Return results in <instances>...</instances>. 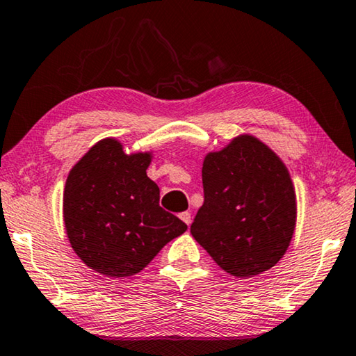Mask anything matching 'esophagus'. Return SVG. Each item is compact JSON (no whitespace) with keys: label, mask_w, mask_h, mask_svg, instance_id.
<instances>
[{"label":"esophagus","mask_w":356,"mask_h":356,"mask_svg":"<svg viewBox=\"0 0 356 356\" xmlns=\"http://www.w3.org/2000/svg\"><path fill=\"white\" fill-rule=\"evenodd\" d=\"M179 218H181V221H184L186 224H191V213L189 211H183V213H179Z\"/></svg>","instance_id":"34e87169"}]
</instances>
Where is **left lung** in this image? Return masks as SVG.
I'll list each match as a JSON object with an SVG mask.
<instances>
[{"mask_svg":"<svg viewBox=\"0 0 356 356\" xmlns=\"http://www.w3.org/2000/svg\"><path fill=\"white\" fill-rule=\"evenodd\" d=\"M204 205L191 234L222 270L238 278L277 264L296 229V191L288 168L254 135L234 136L207 152Z\"/></svg>","mask_w":356,"mask_h":356,"instance_id":"8db88e82","label":"left lung"}]
</instances>
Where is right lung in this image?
Here are the masks:
<instances>
[{"instance_id":"obj_1","label":"right lung","mask_w":356,"mask_h":356,"mask_svg":"<svg viewBox=\"0 0 356 356\" xmlns=\"http://www.w3.org/2000/svg\"><path fill=\"white\" fill-rule=\"evenodd\" d=\"M152 151L125 152L114 136L90 147L63 189V222L71 248L103 277H130L188 226L159 205L147 177Z\"/></svg>"}]
</instances>
